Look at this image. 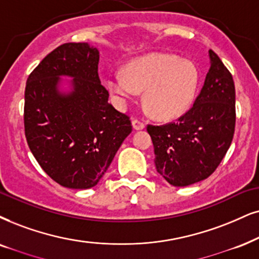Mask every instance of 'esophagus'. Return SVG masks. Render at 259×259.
<instances>
[{"label":"esophagus","instance_id":"obj_1","mask_svg":"<svg viewBox=\"0 0 259 259\" xmlns=\"http://www.w3.org/2000/svg\"><path fill=\"white\" fill-rule=\"evenodd\" d=\"M145 123L143 122H141V120H139V119H134L133 120V127L135 130H142V129H145Z\"/></svg>","mask_w":259,"mask_h":259}]
</instances>
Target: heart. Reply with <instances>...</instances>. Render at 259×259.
Masks as SVG:
<instances>
[{
  "label": "heart",
  "mask_w": 259,
  "mask_h": 259,
  "mask_svg": "<svg viewBox=\"0 0 259 259\" xmlns=\"http://www.w3.org/2000/svg\"><path fill=\"white\" fill-rule=\"evenodd\" d=\"M199 73L194 62L167 54H149L112 71L107 88L117 104L124 105L139 92L154 118L169 120L184 114L196 97Z\"/></svg>",
  "instance_id": "heart-1"
}]
</instances>
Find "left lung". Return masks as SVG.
<instances>
[{"mask_svg": "<svg viewBox=\"0 0 259 259\" xmlns=\"http://www.w3.org/2000/svg\"><path fill=\"white\" fill-rule=\"evenodd\" d=\"M209 58L210 68L191 109L177 122L147 126L156 171L173 186H188L208 178L233 140V77L212 50Z\"/></svg>", "mask_w": 259, "mask_h": 259, "instance_id": "left-lung-1", "label": "left lung"}]
</instances>
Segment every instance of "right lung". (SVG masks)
I'll use <instances>...</instances> for the list:
<instances>
[{"mask_svg": "<svg viewBox=\"0 0 259 259\" xmlns=\"http://www.w3.org/2000/svg\"><path fill=\"white\" fill-rule=\"evenodd\" d=\"M99 51L65 42L29 74L24 123L28 147L45 173L68 189L96 186L132 133L129 117L109 104L98 75ZM71 77L70 91L60 86Z\"/></svg>", "mask_w": 259, "mask_h": 259, "instance_id": "1", "label": "right lung"}]
</instances>
